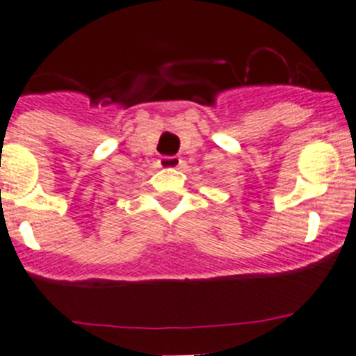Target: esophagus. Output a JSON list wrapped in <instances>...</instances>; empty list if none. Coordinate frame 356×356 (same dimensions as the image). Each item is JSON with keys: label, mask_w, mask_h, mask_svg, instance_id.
I'll return each instance as SVG.
<instances>
[{"label": "esophagus", "mask_w": 356, "mask_h": 356, "mask_svg": "<svg viewBox=\"0 0 356 356\" xmlns=\"http://www.w3.org/2000/svg\"><path fill=\"white\" fill-rule=\"evenodd\" d=\"M159 165L162 169H180L184 163L180 156H160Z\"/></svg>", "instance_id": "1"}]
</instances>
